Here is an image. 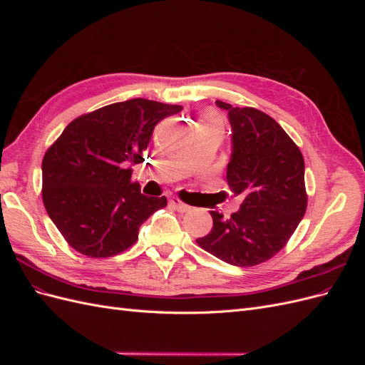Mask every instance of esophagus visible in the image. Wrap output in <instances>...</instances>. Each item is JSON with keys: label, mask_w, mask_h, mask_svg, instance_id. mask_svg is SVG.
Masks as SVG:
<instances>
[{"label": "esophagus", "mask_w": 365, "mask_h": 365, "mask_svg": "<svg viewBox=\"0 0 365 365\" xmlns=\"http://www.w3.org/2000/svg\"><path fill=\"white\" fill-rule=\"evenodd\" d=\"M169 204H170L173 208L178 210V212H181V213H185V212H189V210H190V207L187 205V204H184L182 201H180L178 197H170Z\"/></svg>", "instance_id": "esophagus-1"}]
</instances>
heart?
<instances>
[{
  "label": "heart",
  "instance_id": "b5f03b06",
  "mask_svg": "<svg viewBox=\"0 0 365 365\" xmlns=\"http://www.w3.org/2000/svg\"><path fill=\"white\" fill-rule=\"evenodd\" d=\"M210 125H213V126H217V128L222 129V120H220V117L216 113H207L204 115V118L201 120L200 126H210Z\"/></svg>",
  "mask_w": 365,
  "mask_h": 365
}]
</instances>
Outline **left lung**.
<instances>
[{
  "mask_svg": "<svg viewBox=\"0 0 365 365\" xmlns=\"http://www.w3.org/2000/svg\"><path fill=\"white\" fill-rule=\"evenodd\" d=\"M216 105L228 111L233 129L227 182L242 204L228 217L210 212L213 228L196 244L235 267H256L288 244L306 213L304 160L268 114L220 101Z\"/></svg>",
  "mask_w": 365,
  "mask_h": 365,
  "instance_id": "1",
  "label": "left lung"
}]
</instances>
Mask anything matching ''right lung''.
<instances>
[{"mask_svg":"<svg viewBox=\"0 0 365 365\" xmlns=\"http://www.w3.org/2000/svg\"><path fill=\"white\" fill-rule=\"evenodd\" d=\"M181 105L130 98L74 118L42 160V201L67 244L88 257L130 248L141 224L168 205L145 196L130 164L145 161L153 128Z\"/></svg>","mask_w":365,"mask_h":365,"instance_id":"obj_1","label":"right lung"}]
</instances>
